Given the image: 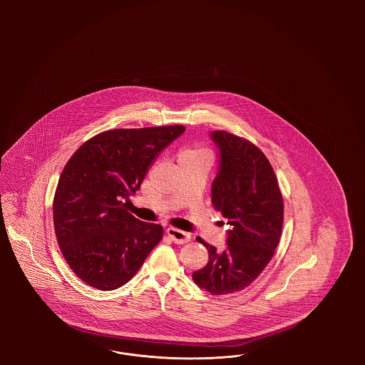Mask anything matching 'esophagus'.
<instances>
[{"mask_svg":"<svg viewBox=\"0 0 365 365\" xmlns=\"http://www.w3.org/2000/svg\"><path fill=\"white\" fill-rule=\"evenodd\" d=\"M166 232L167 235L171 238V241L178 245L190 242V240H191V235L188 232L178 230L175 227H167Z\"/></svg>","mask_w":365,"mask_h":365,"instance_id":"esophagus-1","label":"esophagus"}]
</instances>
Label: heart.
Wrapping results in <instances>:
<instances>
[{
	"label": "heart",
	"mask_w": 365,
	"mask_h": 365,
	"mask_svg": "<svg viewBox=\"0 0 365 365\" xmlns=\"http://www.w3.org/2000/svg\"><path fill=\"white\" fill-rule=\"evenodd\" d=\"M191 154H205L202 150H185L182 151L180 155H191Z\"/></svg>",
	"instance_id": "1"
}]
</instances>
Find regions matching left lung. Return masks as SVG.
Returning <instances> with one entry per match:
<instances>
[{
  "instance_id": "8db88e82",
  "label": "left lung",
  "mask_w": 365,
  "mask_h": 365,
  "mask_svg": "<svg viewBox=\"0 0 365 365\" xmlns=\"http://www.w3.org/2000/svg\"><path fill=\"white\" fill-rule=\"evenodd\" d=\"M211 139L221 158L211 203L232 229L223 252L197 238L209 262L192 279L211 294L226 296L249 287L270 262L282 232L284 200L273 167L255 144L226 131H212Z\"/></svg>"
}]
</instances>
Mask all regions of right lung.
<instances>
[{
	"label": "right lung",
	"mask_w": 365,
	"mask_h": 365,
	"mask_svg": "<svg viewBox=\"0 0 365 365\" xmlns=\"http://www.w3.org/2000/svg\"><path fill=\"white\" fill-rule=\"evenodd\" d=\"M185 125L118 128L81 144L66 162L53 198L56 240L86 284L113 290L133 278L163 238V227L136 220L125 205L163 148Z\"/></svg>",
	"instance_id": "right-lung-1"
}]
</instances>
